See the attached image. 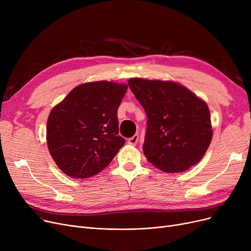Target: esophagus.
<instances>
[{
  "label": "esophagus",
  "instance_id": "1",
  "mask_svg": "<svg viewBox=\"0 0 251 251\" xmlns=\"http://www.w3.org/2000/svg\"><path fill=\"white\" fill-rule=\"evenodd\" d=\"M138 134H135L133 135L131 138L128 139V143L130 144V146H136V143L138 142Z\"/></svg>",
  "mask_w": 251,
  "mask_h": 251
}]
</instances>
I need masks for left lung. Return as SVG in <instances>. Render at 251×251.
Wrapping results in <instances>:
<instances>
[{
    "label": "left lung",
    "instance_id": "obj_1",
    "mask_svg": "<svg viewBox=\"0 0 251 251\" xmlns=\"http://www.w3.org/2000/svg\"><path fill=\"white\" fill-rule=\"evenodd\" d=\"M128 85L148 116L143 153L167 173L199 163L213 138L206 102L175 81L130 78Z\"/></svg>",
    "mask_w": 251,
    "mask_h": 251
}]
</instances>
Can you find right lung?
I'll use <instances>...</instances> for the list:
<instances>
[{
    "instance_id": "add662e5",
    "label": "right lung",
    "mask_w": 251,
    "mask_h": 251,
    "mask_svg": "<svg viewBox=\"0 0 251 251\" xmlns=\"http://www.w3.org/2000/svg\"><path fill=\"white\" fill-rule=\"evenodd\" d=\"M127 88L125 83L107 80L83 83L51 109L48 149L64 174L74 179L95 176L124 146L117 112Z\"/></svg>"
}]
</instances>
